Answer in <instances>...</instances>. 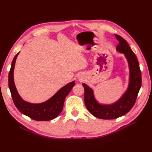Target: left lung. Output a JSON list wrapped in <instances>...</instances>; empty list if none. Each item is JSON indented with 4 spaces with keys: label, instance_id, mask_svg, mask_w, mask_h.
Listing matches in <instances>:
<instances>
[{
    "label": "left lung",
    "instance_id": "left-lung-1",
    "mask_svg": "<svg viewBox=\"0 0 152 152\" xmlns=\"http://www.w3.org/2000/svg\"><path fill=\"white\" fill-rule=\"evenodd\" d=\"M118 41L117 50L126 58L129 68V82L127 89L118 100L112 104H101L96 99L93 90L86 84L84 102L87 110L94 117L101 119H114L130 111L134 106L141 86V73L137 57L127 41L122 37L115 34Z\"/></svg>",
    "mask_w": 152,
    "mask_h": 152
}]
</instances>
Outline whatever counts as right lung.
Returning a JSON list of instances; mask_svg holds the SVG:
<instances>
[{"instance_id": "add662e5", "label": "right lung", "mask_w": 152, "mask_h": 152, "mask_svg": "<svg viewBox=\"0 0 152 152\" xmlns=\"http://www.w3.org/2000/svg\"><path fill=\"white\" fill-rule=\"evenodd\" d=\"M19 53L16 54L14 58L9 73V87L14 103L21 113L33 120L48 121L55 118L62 112L65 98L75 86V81H72L63 86L51 98L43 103H31L25 102L18 94L14 81V69L16 59Z\"/></svg>"}]
</instances>
